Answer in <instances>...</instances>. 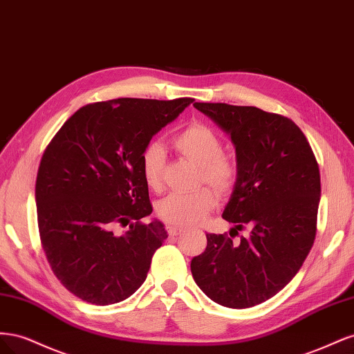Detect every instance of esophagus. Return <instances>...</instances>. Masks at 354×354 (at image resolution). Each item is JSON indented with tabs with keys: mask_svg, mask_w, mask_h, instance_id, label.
<instances>
[{
	"mask_svg": "<svg viewBox=\"0 0 354 354\" xmlns=\"http://www.w3.org/2000/svg\"><path fill=\"white\" fill-rule=\"evenodd\" d=\"M165 229H167V232H168L169 236H178V234H181V233L185 232L183 229L176 227V226H169V224H168V226H167Z\"/></svg>",
	"mask_w": 354,
	"mask_h": 354,
	"instance_id": "esophagus-1",
	"label": "esophagus"
}]
</instances>
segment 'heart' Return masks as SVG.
Returning <instances> with one entry per match:
<instances>
[{
    "mask_svg": "<svg viewBox=\"0 0 354 354\" xmlns=\"http://www.w3.org/2000/svg\"><path fill=\"white\" fill-rule=\"evenodd\" d=\"M177 151L199 167V181H205L218 194L229 192L238 178V167L234 160L223 153V143L212 128L194 124L180 131L173 140ZM165 151L160 143L151 142L142 152L140 167L146 185L159 189L162 181ZM216 203L214 194L202 187L192 194L173 192L156 203L158 217L169 226H194L207 216Z\"/></svg>",
    "mask_w": 354,
    "mask_h": 354,
    "instance_id": "b5f03b06",
    "label": "heart"
}]
</instances>
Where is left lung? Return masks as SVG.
I'll use <instances>...</instances> for the list:
<instances>
[{"instance_id": "8db88e82", "label": "left lung", "mask_w": 354, "mask_h": 354, "mask_svg": "<svg viewBox=\"0 0 354 354\" xmlns=\"http://www.w3.org/2000/svg\"><path fill=\"white\" fill-rule=\"evenodd\" d=\"M229 134L238 178L223 218L250 229L239 243L207 234V248L190 270L212 301L230 308L264 303L303 266L316 234L320 174L303 131L285 116L254 106L194 103ZM230 230V233H232ZM232 236V234H230Z\"/></svg>"}]
</instances>
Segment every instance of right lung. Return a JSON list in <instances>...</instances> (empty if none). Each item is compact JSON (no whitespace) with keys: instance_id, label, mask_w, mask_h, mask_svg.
Masks as SVG:
<instances>
[{"instance_id":"right-lung-1","label":"right lung","mask_w":354,"mask_h":354,"mask_svg":"<svg viewBox=\"0 0 354 354\" xmlns=\"http://www.w3.org/2000/svg\"><path fill=\"white\" fill-rule=\"evenodd\" d=\"M194 99H115L87 104L63 124L38 168L35 201L42 248L68 291L95 306L133 295L168 238L142 174L152 137ZM118 223L131 226L121 235Z\"/></svg>"}]
</instances>
